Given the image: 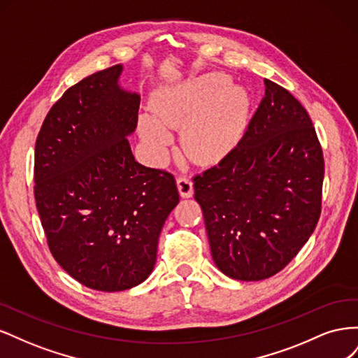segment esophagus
<instances>
[{
  "mask_svg": "<svg viewBox=\"0 0 358 358\" xmlns=\"http://www.w3.org/2000/svg\"><path fill=\"white\" fill-rule=\"evenodd\" d=\"M178 188H179V191H180V196H182V197H185V199L192 197L194 189H192V182H191L189 176L180 175V176L178 178Z\"/></svg>",
  "mask_w": 358,
  "mask_h": 358,
  "instance_id": "obj_1",
  "label": "esophagus"
}]
</instances>
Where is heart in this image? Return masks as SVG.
<instances>
[{
	"label": "heart",
	"instance_id": "heart-1",
	"mask_svg": "<svg viewBox=\"0 0 358 358\" xmlns=\"http://www.w3.org/2000/svg\"><path fill=\"white\" fill-rule=\"evenodd\" d=\"M225 82L221 74H209L159 99L155 117L140 119L150 154L164 157L173 140L169 129L183 124V148L192 158L210 159L229 149L242 129L246 99L239 88L224 89Z\"/></svg>",
	"mask_w": 358,
	"mask_h": 358
}]
</instances>
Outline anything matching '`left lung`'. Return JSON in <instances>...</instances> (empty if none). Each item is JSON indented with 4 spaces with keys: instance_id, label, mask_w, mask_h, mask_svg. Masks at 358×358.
<instances>
[{
    "instance_id": "left-lung-1",
    "label": "left lung",
    "mask_w": 358,
    "mask_h": 358,
    "mask_svg": "<svg viewBox=\"0 0 358 358\" xmlns=\"http://www.w3.org/2000/svg\"><path fill=\"white\" fill-rule=\"evenodd\" d=\"M266 95L218 164L192 178L215 264L262 280L280 272L315 230L324 157L305 107L264 79Z\"/></svg>"
}]
</instances>
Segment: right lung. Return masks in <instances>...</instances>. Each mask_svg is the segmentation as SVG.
<instances>
[{
    "instance_id": "right-lung-1",
    "label": "right lung",
    "mask_w": 358,
    "mask_h": 358,
    "mask_svg": "<svg viewBox=\"0 0 358 358\" xmlns=\"http://www.w3.org/2000/svg\"><path fill=\"white\" fill-rule=\"evenodd\" d=\"M122 66L73 85L36 142L34 197L57 263L85 287L133 288L150 275L158 237L179 203L175 176L134 159L127 136L140 96L117 86Z\"/></svg>"
}]
</instances>
